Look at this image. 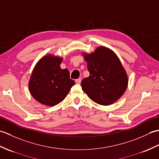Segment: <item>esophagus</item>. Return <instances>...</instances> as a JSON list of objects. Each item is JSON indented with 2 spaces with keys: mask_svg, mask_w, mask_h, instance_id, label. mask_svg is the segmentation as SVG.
<instances>
[{
  "mask_svg": "<svg viewBox=\"0 0 159 159\" xmlns=\"http://www.w3.org/2000/svg\"><path fill=\"white\" fill-rule=\"evenodd\" d=\"M75 82H76L77 84H80V82H81V79H76V80H75Z\"/></svg>",
  "mask_w": 159,
  "mask_h": 159,
  "instance_id": "obj_1",
  "label": "esophagus"
}]
</instances>
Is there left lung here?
Listing matches in <instances>:
<instances>
[{"label": "left lung", "instance_id": "8db88e82", "mask_svg": "<svg viewBox=\"0 0 159 159\" xmlns=\"http://www.w3.org/2000/svg\"><path fill=\"white\" fill-rule=\"evenodd\" d=\"M82 55L90 74L80 84L83 92L100 105L116 102L128 84L126 70L116 54L107 47L98 46L93 52H82Z\"/></svg>", "mask_w": 159, "mask_h": 159}]
</instances>
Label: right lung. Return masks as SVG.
Segmentation results:
<instances>
[{
	"mask_svg": "<svg viewBox=\"0 0 159 159\" xmlns=\"http://www.w3.org/2000/svg\"><path fill=\"white\" fill-rule=\"evenodd\" d=\"M62 57L47 54L33 68L29 82V90L33 98L46 106L61 102L75 82L70 79L68 70L60 67Z\"/></svg>",
	"mask_w": 159,
	"mask_h": 159,
	"instance_id": "add662e5",
	"label": "right lung"
}]
</instances>
